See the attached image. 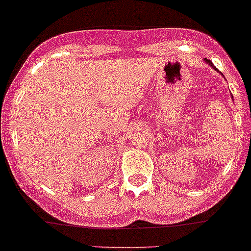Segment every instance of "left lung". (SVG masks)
<instances>
[{
    "label": "left lung",
    "mask_w": 251,
    "mask_h": 251,
    "mask_svg": "<svg viewBox=\"0 0 251 251\" xmlns=\"http://www.w3.org/2000/svg\"><path fill=\"white\" fill-rule=\"evenodd\" d=\"M205 62H206V64H209V66H210V67H213V68H214V70H217V68L214 67V64L211 63L210 59H206V58H205ZM231 98H233V97H231Z\"/></svg>",
    "instance_id": "8db88e82"
}]
</instances>
